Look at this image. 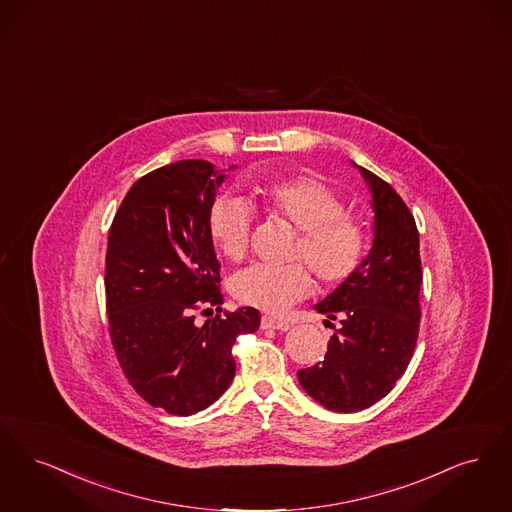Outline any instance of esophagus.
Wrapping results in <instances>:
<instances>
[{"mask_svg":"<svg viewBox=\"0 0 512 512\" xmlns=\"http://www.w3.org/2000/svg\"><path fill=\"white\" fill-rule=\"evenodd\" d=\"M260 327H262V331H267V329H273V331H289L290 329L289 323H285V321H277V319L267 317V315L262 317Z\"/></svg>","mask_w":512,"mask_h":512,"instance_id":"34e87169","label":"esophagus"}]
</instances>
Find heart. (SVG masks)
I'll use <instances>...</instances> for the list:
<instances>
[{
    "instance_id": "obj_1",
    "label": "heart",
    "mask_w": 512,
    "mask_h": 512,
    "mask_svg": "<svg viewBox=\"0 0 512 512\" xmlns=\"http://www.w3.org/2000/svg\"><path fill=\"white\" fill-rule=\"evenodd\" d=\"M256 191L267 212L289 220L300 229L294 258L308 260L325 285H340L354 277L367 254V231L356 214L344 210V200L333 187L312 174L262 179ZM254 214L237 195H220L208 212V233L229 262H241L248 252ZM312 269L254 264L231 281L233 296L246 306L267 313H285L313 290Z\"/></svg>"
}]
</instances>
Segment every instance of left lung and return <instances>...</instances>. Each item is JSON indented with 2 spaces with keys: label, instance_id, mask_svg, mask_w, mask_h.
I'll return each mask as SVG.
<instances>
[{
  "label": "left lung",
  "instance_id": "8db88e82",
  "mask_svg": "<svg viewBox=\"0 0 512 512\" xmlns=\"http://www.w3.org/2000/svg\"><path fill=\"white\" fill-rule=\"evenodd\" d=\"M357 168L373 195V246L356 275L315 306L338 319L340 329H334L325 359L298 371L302 388L336 413L367 409L396 386L415 352L421 321L415 218L390 183Z\"/></svg>",
  "mask_w": 512,
  "mask_h": 512
}]
</instances>
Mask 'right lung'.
<instances>
[{"instance_id":"1","label":"right lung","mask_w":512,"mask_h":512,"mask_svg":"<svg viewBox=\"0 0 512 512\" xmlns=\"http://www.w3.org/2000/svg\"><path fill=\"white\" fill-rule=\"evenodd\" d=\"M223 179L208 160L153 170L132 185L109 231L105 290L114 354L143 400L179 417L222 396L235 377L237 336L260 327L254 308L222 312L208 212ZM212 309L214 318L196 323L197 312Z\"/></svg>"}]
</instances>
